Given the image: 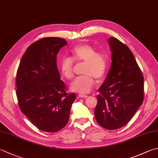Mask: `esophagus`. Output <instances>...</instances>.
<instances>
[{"mask_svg": "<svg viewBox=\"0 0 158 158\" xmlns=\"http://www.w3.org/2000/svg\"><path fill=\"white\" fill-rule=\"evenodd\" d=\"M79 97L80 98H87L88 96L85 94H79Z\"/></svg>", "mask_w": 158, "mask_h": 158, "instance_id": "obj_1", "label": "esophagus"}]
</instances>
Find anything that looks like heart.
Wrapping results in <instances>:
<instances>
[{
  "label": "heart",
  "instance_id": "obj_1",
  "mask_svg": "<svg viewBox=\"0 0 158 158\" xmlns=\"http://www.w3.org/2000/svg\"><path fill=\"white\" fill-rule=\"evenodd\" d=\"M71 56L63 57L59 61V69L61 75L67 79L74 75V62L83 63L82 73L84 75L76 78L70 83L72 91L85 94L91 90L97 81L103 79L108 69V59L103 52L97 51L88 44H81L75 46L70 51Z\"/></svg>",
  "mask_w": 158,
  "mask_h": 158
}]
</instances>
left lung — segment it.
Segmentation results:
<instances>
[{
  "label": "left lung",
  "instance_id": "left-lung-1",
  "mask_svg": "<svg viewBox=\"0 0 158 158\" xmlns=\"http://www.w3.org/2000/svg\"><path fill=\"white\" fill-rule=\"evenodd\" d=\"M108 42L112 65L98 88L95 118L102 127L114 130L125 126L144 100V77L127 46L114 37Z\"/></svg>",
  "mask_w": 158,
  "mask_h": 158
}]
</instances>
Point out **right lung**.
I'll list each match as a JSON object with an SVG mask.
<instances>
[{
	"label": "right lung",
	"mask_w": 158,
	"mask_h": 158,
	"mask_svg": "<svg viewBox=\"0 0 158 158\" xmlns=\"http://www.w3.org/2000/svg\"><path fill=\"white\" fill-rule=\"evenodd\" d=\"M67 44L63 38L49 37L31 44L16 74V96L21 112L40 130L57 132L69 120L75 93L66 92L60 80L57 55Z\"/></svg>",
	"instance_id": "add662e5"
}]
</instances>
